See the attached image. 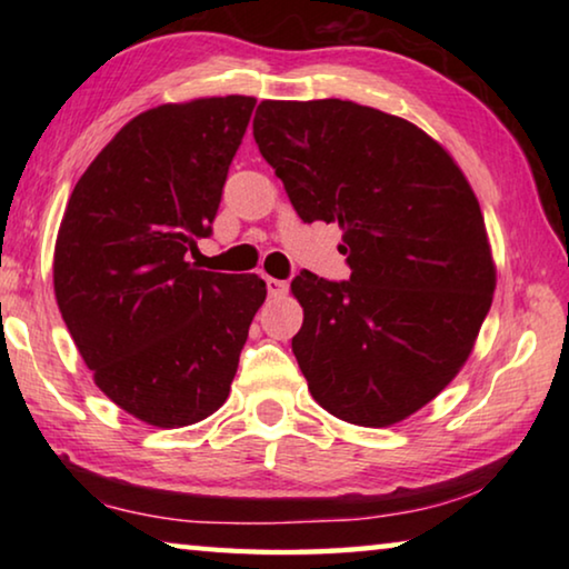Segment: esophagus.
<instances>
[{
	"label": "esophagus",
	"instance_id": "obj_1",
	"mask_svg": "<svg viewBox=\"0 0 569 569\" xmlns=\"http://www.w3.org/2000/svg\"><path fill=\"white\" fill-rule=\"evenodd\" d=\"M266 288H268V296H271V298H281V296H286V291H288V283H286V281H278V278L268 276V278H266Z\"/></svg>",
	"mask_w": 569,
	"mask_h": 569
}]
</instances>
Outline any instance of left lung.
I'll use <instances>...</instances> for the list:
<instances>
[{
  "instance_id": "1",
  "label": "left lung",
  "mask_w": 569,
  "mask_h": 569,
  "mask_svg": "<svg viewBox=\"0 0 569 569\" xmlns=\"http://www.w3.org/2000/svg\"><path fill=\"white\" fill-rule=\"evenodd\" d=\"M253 138L298 218L343 230L349 281H291L308 391L359 427L407 419L457 377L492 306L497 273L465 172L417 124L351 100H263Z\"/></svg>"
}]
</instances>
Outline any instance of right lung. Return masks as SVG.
I'll use <instances>...</instances> for the list:
<instances>
[{
  "label": "right lung",
  "instance_id": "1",
  "mask_svg": "<svg viewBox=\"0 0 569 569\" xmlns=\"http://www.w3.org/2000/svg\"><path fill=\"white\" fill-rule=\"evenodd\" d=\"M256 98L160 104L90 162L54 246V296L94 383L152 427H188L223 407L250 321L256 273L186 261L213 233L228 168Z\"/></svg>",
  "mask_w": 569,
  "mask_h": 569
}]
</instances>
